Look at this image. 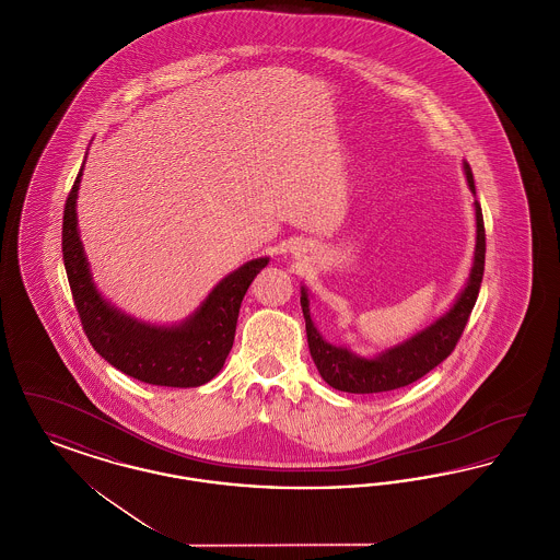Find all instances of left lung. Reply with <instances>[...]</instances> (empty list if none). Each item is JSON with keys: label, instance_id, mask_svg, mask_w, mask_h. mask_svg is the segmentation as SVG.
Listing matches in <instances>:
<instances>
[{"label": "left lung", "instance_id": "left-lung-1", "mask_svg": "<svg viewBox=\"0 0 560 560\" xmlns=\"http://www.w3.org/2000/svg\"><path fill=\"white\" fill-rule=\"evenodd\" d=\"M464 174H466L468 187L475 192L472 170L466 161H464ZM475 215H477L475 262L470 268L468 283L453 302L452 308L443 317L430 323L427 329L418 331L416 336H411L409 340L400 342L397 347L380 352L373 359L359 357L348 348L334 347L325 342L311 319L308 292L302 288L300 304L306 320V338H308L311 357L319 370L320 377L331 388L352 393V395L397 390L420 380L422 375H427L430 370H434L439 363H443L452 354L479 298L482 270H485V222H482L479 201H475Z\"/></svg>", "mask_w": 560, "mask_h": 560}]
</instances>
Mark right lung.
Instances as JSON below:
<instances>
[{
  "mask_svg": "<svg viewBox=\"0 0 560 560\" xmlns=\"http://www.w3.org/2000/svg\"><path fill=\"white\" fill-rule=\"evenodd\" d=\"M81 170L65 203L62 260L90 345L115 370L147 384L192 388L210 382L235 342L241 300L268 258L249 260L226 275L178 325L163 327L133 319L107 302L92 281L75 210Z\"/></svg>",
  "mask_w": 560,
  "mask_h": 560,
  "instance_id": "right-lung-1",
  "label": "right lung"
}]
</instances>
